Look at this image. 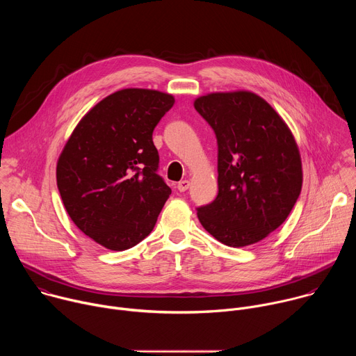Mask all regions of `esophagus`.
Returning a JSON list of instances; mask_svg holds the SVG:
<instances>
[{"label":"esophagus","instance_id":"34e87169","mask_svg":"<svg viewBox=\"0 0 356 356\" xmlns=\"http://www.w3.org/2000/svg\"><path fill=\"white\" fill-rule=\"evenodd\" d=\"M188 187H190V180H181L177 183L179 191H186V190H188Z\"/></svg>","mask_w":356,"mask_h":356}]
</instances>
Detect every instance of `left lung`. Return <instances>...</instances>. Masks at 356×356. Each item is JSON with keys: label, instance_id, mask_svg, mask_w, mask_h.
<instances>
[{"label": "left lung", "instance_id": "1", "mask_svg": "<svg viewBox=\"0 0 356 356\" xmlns=\"http://www.w3.org/2000/svg\"><path fill=\"white\" fill-rule=\"evenodd\" d=\"M194 108L218 142V195L197 209L207 232L227 246L242 248L279 228L300 195L301 156L289 125L261 95L209 92Z\"/></svg>", "mask_w": 356, "mask_h": 356}]
</instances>
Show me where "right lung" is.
<instances>
[{"label": "right lung", "mask_w": 356, "mask_h": 356, "mask_svg": "<svg viewBox=\"0 0 356 356\" xmlns=\"http://www.w3.org/2000/svg\"><path fill=\"white\" fill-rule=\"evenodd\" d=\"M175 97L122 88L76 125L56 165L58 188L76 227L111 250H125L154 229L172 190L158 175L155 127Z\"/></svg>", "instance_id": "1"}]
</instances>
